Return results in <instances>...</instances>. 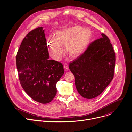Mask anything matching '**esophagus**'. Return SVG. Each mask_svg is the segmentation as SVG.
Listing matches in <instances>:
<instances>
[{
    "label": "esophagus",
    "mask_w": 132,
    "mask_h": 132,
    "mask_svg": "<svg viewBox=\"0 0 132 132\" xmlns=\"http://www.w3.org/2000/svg\"><path fill=\"white\" fill-rule=\"evenodd\" d=\"M64 69L66 70H68L69 69V65H68V64H65L64 65Z\"/></svg>",
    "instance_id": "obj_1"
}]
</instances>
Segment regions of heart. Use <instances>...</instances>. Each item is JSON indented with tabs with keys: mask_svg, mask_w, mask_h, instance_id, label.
Masks as SVG:
<instances>
[{
	"mask_svg": "<svg viewBox=\"0 0 132 132\" xmlns=\"http://www.w3.org/2000/svg\"><path fill=\"white\" fill-rule=\"evenodd\" d=\"M92 32L88 28H83L79 25H73L57 31L55 37L50 36L47 40V47L51 56L60 60L65 46L67 53L73 57L83 54L88 47L92 38Z\"/></svg>",
	"mask_w": 132,
	"mask_h": 132,
	"instance_id": "heart-1",
	"label": "heart"
}]
</instances>
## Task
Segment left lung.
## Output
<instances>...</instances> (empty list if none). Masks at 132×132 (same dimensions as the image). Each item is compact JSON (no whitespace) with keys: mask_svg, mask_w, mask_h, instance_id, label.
Masks as SVG:
<instances>
[{"mask_svg":"<svg viewBox=\"0 0 132 132\" xmlns=\"http://www.w3.org/2000/svg\"><path fill=\"white\" fill-rule=\"evenodd\" d=\"M101 35V38L91 43L84 53L69 64L76 89L86 99L100 95L114 76L115 52L109 38L103 33Z\"/></svg>","mask_w":132,"mask_h":132,"instance_id":"8db88e82","label":"left lung"}]
</instances>
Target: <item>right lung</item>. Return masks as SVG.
<instances>
[{
    "instance_id": "1",
    "label": "right lung",
    "mask_w": 132,
    "mask_h": 132,
    "mask_svg": "<svg viewBox=\"0 0 132 132\" xmlns=\"http://www.w3.org/2000/svg\"><path fill=\"white\" fill-rule=\"evenodd\" d=\"M43 27L31 31L18 51L16 63L20 84L31 98L41 103L51 101L57 94L56 84L64 74L61 63L49 60Z\"/></svg>"
}]
</instances>
